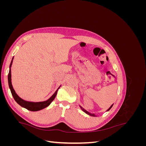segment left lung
Here are the masks:
<instances>
[{
    "label": "left lung",
    "instance_id": "obj_1",
    "mask_svg": "<svg viewBox=\"0 0 146 146\" xmlns=\"http://www.w3.org/2000/svg\"><path fill=\"white\" fill-rule=\"evenodd\" d=\"M113 104L111 106V107H110L108 110H107V111H109V110H110V109H111V107H113ZM80 108H81V109L83 110V111H84V112H85V113H86L87 114H88V115H90V116H96V115H95V114H91V113H89V112H88V111H86V110H85V109H84L83 108H82V107H81V106H80Z\"/></svg>",
    "mask_w": 146,
    "mask_h": 146
}]
</instances>
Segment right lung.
<instances>
[{
  "label": "right lung",
  "mask_w": 146,
  "mask_h": 146,
  "mask_svg": "<svg viewBox=\"0 0 146 146\" xmlns=\"http://www.w3.org/2000/svg\"><path fill=\"white\" fill-rule=\"evenodd\" d=\"M13 58H12V60L11 61V63L10 65V70H9V73H8V85H9V88L10 89L11 92L12 94V96L13 97V98L15 100L16 102L19 105H21V107H23L26 109H27L28 110H30V111H39V110H41L42 109H44L46 108L54 100L55 98V97L57 94V91H58V89L60 88V86L57 89V90L55 92V93L53 94L50 98L48 99V100L44 101V102H29V101H26L23 99H22L21 98L18 96L15 90L13 89V86H12V83H11V67L13 63Z\"/></svg>",
  "instance_id": "1"
}]
</instances>
